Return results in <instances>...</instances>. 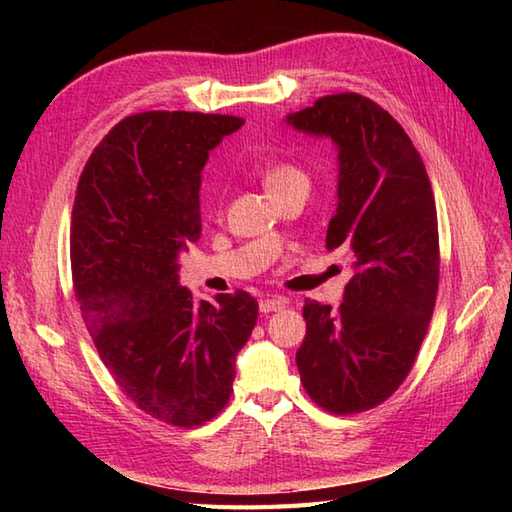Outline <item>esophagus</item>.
I'll return each instance as SVG.
<instances>
[{
  "instance_id": "obj_1",
  "label": "esophagus",
  "mask_w": 512,
  "mask_h": 512,
  "mask_svg": "<svg viewBox=\"0 0 512 512\" xmlns=\"http://www.w3.org/2000/svg\"><path fill=\"white\" fill-rule=\"evenodd\" d=\"M286 308V301L281 297H264L259 299V312L262 314H268V312H279Z\"/></svg>"
}]
</instances>
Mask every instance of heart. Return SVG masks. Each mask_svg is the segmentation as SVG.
<instances>
[{"mask_svg":"<svg viewBox=\"0 0 512 512\" xmlns=\"http://www.w3.org/2000/svg\"><path fill=\"white\" fill-rule=\"evenodd\" d=\"M262 184L266 193L273 195V193H281L295 187L308 189L310 180L306 176V171L299 169L297 165H292V162H273V165H268L262 171Z\"/></svg>","mask_w":512,"mask_h":512,"instance_id":"heart-1","label":"heart"}]
</instances>
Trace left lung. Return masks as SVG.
<instances>
[{
  "label": "left lung",
  "instance_id": "8db88e82",
  "mask_svg": "<svg viewBox=\"0 0 512 512\" xmlns=\"http://www.w3.org/2000/svg\"><path fill=\"white\" fill-rule=\"evenodd\" d=\"M286 123L332 140L339 176L325 246L354 259L339 310L303 306L297 367L317 405L358 413L394 394L427 334L440 275L436 200L405 129L365 96H323Z\"/></svg>",
  "mask_w": 512,
  "mask_h": 512
}]
</instances>
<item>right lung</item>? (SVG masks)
I'll return each mask as SVG.
<instances>
[{
  "label": "right lung",
  "instance_id": "obj_1",
  "mask_svg": "<svg viewBox=\"0 0 512 512\" xmlns=\"http://www.w3.org/2000/svg\"><path fill=\"white\" fill-rule=\"evenodd\" d=\"M242 125L198 112L129 116L76 187L70 259L83 321L129 400L176 427L224 409L257 323L244 290L198 303L180 286V257L202 235V169Z\"/></svg>",
  "mask_w": 512,
  "mask_h": 512
}]
</instances>
